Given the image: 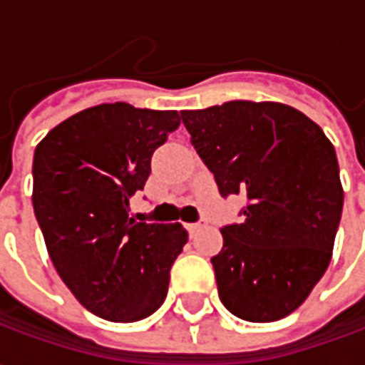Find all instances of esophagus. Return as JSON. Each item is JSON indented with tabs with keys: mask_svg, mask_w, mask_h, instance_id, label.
Wrapping results in <instances>:
<instances>
[{
	"mask_svg": "<svg viewBox=\"0 0 365 365\" xmlns=\"http://www.w3.org/2000/svg\"><path fill=\"white\" fill-rule=\"evenodd\" d=\"M203 227H205V221H197V223H189V225H187V232H189L190 235H195L197 232H201Z\"/></svg>",
	"mask_w": 365,
	"mask_h": 365,
	"instance_id": "esophagus-1",
	"label": "esophagus"
}]
</instances>
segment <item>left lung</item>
Segmentation results:
<instances>
[{
	"label": "left lung",
	"mask_w": 365,
	"mask_h": 365,
	"mask_svg": "<svg viewBox=\"0 0 365 365\" xmlns=\"http://www.w3.org/2000/svg\"><path fill=\"white\" fill-rule=\"evenodd\" d=\"M219 192L245 195L242 223L221 230L219 299L235 317L270 323L297 311L331 262L344 209L335 148L315 121L276 101L180 111Z\"/></svg>",
	"instance_id": "1"
}]
</instances>
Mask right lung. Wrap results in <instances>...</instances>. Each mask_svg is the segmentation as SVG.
<instances>
[{
  "instance_id": "add662e5",
  "label": "right lung",
  "mask_w": 365,
  "mask_h": 365,
  "mask_svg": "<svg viewBox=\"0 0 365 365\" xmlns=\"http://www.w3.org/2000/svg\"><path fill=\"white\" fill-rule=\"evenodd\" d=\"M180 125L178 111L101 103L52 128L36 146L32 205L58 276L93 315L132 323L158 311L189 233L135 223L130 199Z\"/></svg>"
}]
</instances>
